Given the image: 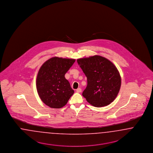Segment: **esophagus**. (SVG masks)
I'll use <instances>...</instances> for the list:
<instances>
[{
  "mask_svg": "<svg viewBox=\"0 0 153 153\" xmlns=\"http://www.w3.org/2000/svg\"><path fill=\"white\" fill-rule=\"evenodd\" d=\"M76 91L77 93H81V92H82V89H81L80 88H78L76 89Z\"/></svg>",
  "mask_w": 153,
  "mask_h": 153,
  "instance_id": "34e87169",
  "label": "esophagus"
}]
</instances>
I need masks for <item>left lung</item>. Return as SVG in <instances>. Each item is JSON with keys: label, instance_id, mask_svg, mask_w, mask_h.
<instances>
[{"label": "left lung", "instance_id": "obj_1", "mask_svg": "<svg viewBox=\"0 0 153 153\" xmlns=\"http://www.w3.org/2000/svg\"><path fill=\"white\" fill-rule=\"evenodd\" d=\"M86 76L87 85L82 95L93 106H106L117 97L121 86L120 73L113 63L100 55L77 60Z\"/></svg>", "mask_w": 153, "mask_h": 153}]
</instances>
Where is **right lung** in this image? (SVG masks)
<instances>
[{
    "mask_svg": "<svg viewBox=\"0 0 153 153\" xmlns=\"http://www.w3.org/2000/svg\"><path fill=\"white\" fill-rule=\"evenodd\" d=\"M74 59L53 57L40 67L36 78V89L40 100L53 108L65 106L74 91L65 75L73 66Z\"/></svg>",
    "mask_w": 153,
    "mask_h": 153,
    "instance_id": "obj_1",
    "label": "right lung"
}]
</instances>
